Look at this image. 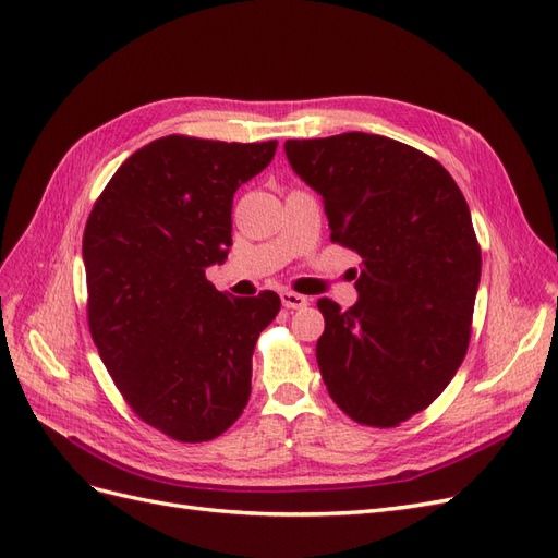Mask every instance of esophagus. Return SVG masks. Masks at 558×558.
<instances>
[{"mask_svg":"<svg viewBox=\"0 0 558 558\" xmlns=\"http://www.w3.org/2000/svg\"><path fill=\"white\" fill-rule=\"evenodd\" d=\"M281 302H283L286 310H302V307L310 305V300L305 295L293 293V291H283L281 293Z\"/></svg>","mask_w":558,"mask_h":558,"instance_id":"1","label":"esophagus"}]
</instances>
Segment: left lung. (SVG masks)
<instances>
[{"label":"left lung","mask_w":558,"mask_h":558,"mask_svg":"<svg viewBox=\"0 0 558 558\" xmlns=\"http://www.w3.org/2000/svg\"><path fill=\"white\" fill-rule=\"evenodd\" d=\"M283 148L324 197L330 242L363 258L356 305L318 300L320 377L356 424L396 428L445 391L468 353L482 275L468 202L435 158L381 134Z\"/></svg>","instance_id":"1"}]
</instances>
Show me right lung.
Returning <instances> with one entry per match:
<instances>
[{
    "mask_svg": "<svg viewBox=\"0 0 558 558\" xmlns=\"http://www.w3.org/2000/svg\"><path fill=\"white\" fill-rule=\"evenodd\" d=\"M277 142L167 134L118 167L83 232L88 328L144 424L209 442L244 412L251 356L281 300L228 298L207 279L232 246V195Z\"/></svg>",
    "mask_w": 558,
    "mask_h": 558,
    "instance_id": "1",
    "label": "right lung"
}]
</instances>
